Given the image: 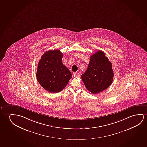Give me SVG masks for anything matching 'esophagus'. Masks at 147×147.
Listing matches in <instances>:
<instances>
[{"mask_svg": "<svg viewBox=\"0 0 147 147\" xmlns=\"http://www.w3.org/2000/svg\"><path fill=\"white\" fill-rule=\"evenodd\" d=\"M79 76V73L75 72L74 73V77L78 76Z\"/></svg>", "mask_w": 147, "mask_h": 147, "instance_id": "esophagus-1", "label": "esophagus"}]
</instances>
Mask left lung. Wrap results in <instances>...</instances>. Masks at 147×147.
<instances>
[{
  "mask_svg": "<svg viewBox=\"0 0 147 147\" xmlns=\"http://www.w3.org/2000/svg\"><path fill=\"white\" fill-rule=\"evenodd\" d=\"M112 66L103 51H98L92 55L87 70L81 75L87 90L92 94H96L111 85L114 76Z\"/></svg>",
  "mask_w": 147,
  "mask_h": 147,
  "instance_id": "obj_1",
  "label": "left lung"
}]
</instances>
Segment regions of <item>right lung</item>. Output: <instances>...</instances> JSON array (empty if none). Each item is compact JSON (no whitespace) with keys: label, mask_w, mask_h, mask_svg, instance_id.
Here are the masks:
<instances>
[{"label":"right lung","mask_w":147,"mask_h":147,"mask_svg":"<svg viewBox=\"0 0 147 147\" xmlns=\"http://www.w3.org/2000/svg\"><path fill=\"white\" fill-rule=\"evenodd\" d=\"M63 55L60 50H49L45 53L39 62L36 78L41 86L51 93L61 92L72 77L62 63Z\"/></svg>","instance_id":"right-lung-1"}]
</instances>
